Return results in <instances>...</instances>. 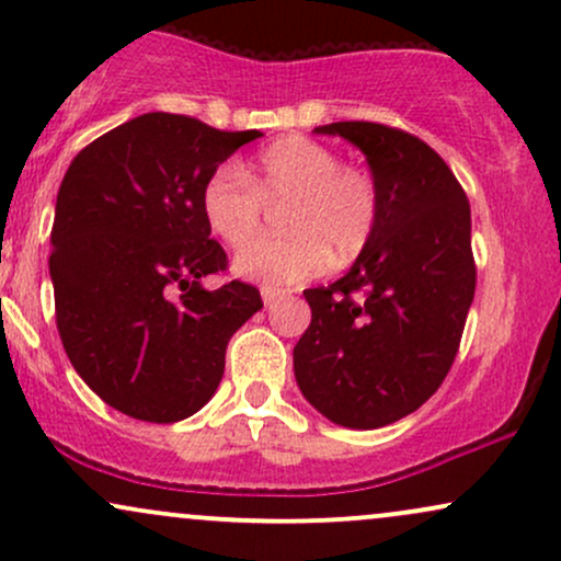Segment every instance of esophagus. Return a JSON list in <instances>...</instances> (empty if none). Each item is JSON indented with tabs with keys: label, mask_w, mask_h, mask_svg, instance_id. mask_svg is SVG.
Instances as JSON below:
<instances>
[{
	"label": "esophagus",
	"mask_w": 561,
	"mask_h": 561,
	"mask_svg": "<svg viewBox=\"0 0 561 561\" xmlns=\"http://www.w3.org/2000/svg\"><path fill=\"white\" fill-rule=\"evenodd\" d=\"M261 298H263V302H266V306H272L274 300L282 298V289H276V287H263V289H261Z\"/></svg>",
	"instance_id": "1"
}]
</instances>
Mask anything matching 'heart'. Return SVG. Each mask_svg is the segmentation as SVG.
I'll return each instance as SVG.
<instances>
[{
	"mask_svg": "<svg viewBox=\"0 0 561 561\" xmlns=\"http://www.w3.org/2000/svg\"><path fill=\"white\" fill-rule=\"evenodd\" d=\"M287 202L285 238L254 243L265 205ZM199 210L218 240L242 248L237 274L266 287L298 285L330 263H351L371 242L382 216L377 179L362 165L343 163L332 147L285 137L250 165L224 163L205 179Z\"/></svg>",
	"mask_w": 561,
	"mask_h": 561,
	"instance_id": "b5f03b06",
	"label": "heart"
}]
</instances>
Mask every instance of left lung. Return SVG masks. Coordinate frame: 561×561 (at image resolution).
Instances as JSON below:
<instances>
[{
	"mask_svg": "<svg viewBox=\"0 0 561 561\" xmlns=\"http://www.w3.org/2000/svg\"><path fill=\"white\" fill-rule=\"evenodd\" d=\"M382 195L379 227L343 279L306 289L311 324L295 379L327 420L375 430L416 411L446 379L474 298L469 199L427 141L371 121H340Z\"/></svg>",
	"mask_w": 561,
	"mask_h": 561,
	"instance_id": "obj_1",
	"label": "left lung"
}]
</instances>
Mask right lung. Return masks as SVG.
I'll list each match as a JSON object with an SVG mask.
<instances>
[{
  "label": "right lung",
  "mask_w": 561,
  "mask_h": 561,
  "mask_svg": "<svg viewBox=\"0 0 561 561\" xmlns=\"http://www.w3.org/2000/svg\"><path fill=\"white\" fill-rule=\"evenodd\" d=\"M261 131L145 113L73 158L57 192L49 276L70 364L107 405L169 424L210 401L227 345L263 308L231 279L199 210L205 179Z\"/></svg>",
  "instance_id": "right-lung-1"
}]
</instances>
